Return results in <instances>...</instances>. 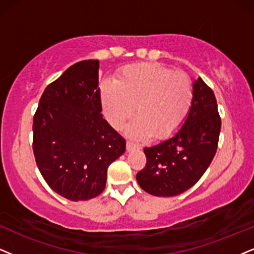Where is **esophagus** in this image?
Listing matches in <instances>:
<instances>
[{
  "mask_svg": "<svg viewBox=\"0 0 254 254\" xmlns=\"http://www.w3.org/2000/svg\"><path fill=\"white\" fill-rule=\"evenodd\" d=\"M140 149V146L138 144H133L131 142H127V151H132V150H138Z\"/></svg>",
  "mask_w": 254,
  "mask_h": 254,
  "instance_id": "1",
  "label": "esophagus"
}]
</instances>
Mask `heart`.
I'll list each match as a JSON object with an SVG mask.
<instances>
[{
    "label": "heart",
    "instance_id": "b5f03b06",
    "mask_svg": "<svg viewBox=\"0 0 254 254\" xmlns=\"http://www.w3.org/2000/svg\"><path fill=\"white\" fill-rule=\"evenodd\" d=\"M103 112L114 127L132 116L127 132L134 139L171 137L188 118L193 103V86L183 72H173L159 63H137L118 71L116 81L99 85Z\"/></svg>",
    "mask_w": 254,
    "mask_h": 254
}]
</instances>
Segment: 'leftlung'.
<instances>
[{"instance_id": "obj_1", "label": "left lung", "mask_w": 254, "mask_h": 254, "mask_svg": "<svg viewBox=\"0 0 254 254\" xmlns=\"http://www.w3.org/2000/svg\"><path fill=\"white\" fill-rule=\"evenodd\" d=\"M192 86L193 103L181 129L168 139L144 147L146 165L136 179L144 191L157 197L189 190L216 155L221 127L216 97L200 77Z\"/></svg>"}]
</instances>
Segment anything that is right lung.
Returning a JSON list of instances; mask_svg holds the SVG:
<instances>
[{
    "mask_svg": "<svg viewBox=\"0 0 254 254\" xmlns=\"http://www.w3.org/2000/svg\"><path fill=\"white\" fill-rule=\"evenodd\" d=\"M97 60L75 63L44 90L34 116L37 168L53 191L72 201L105 189L108 168L125 140L103 118Z\"/></svg>",
    "mask_w": 254,
    "mask_h": 254,
    "instance_id": "1",
    "label": "right lung"
}]
</instances>
